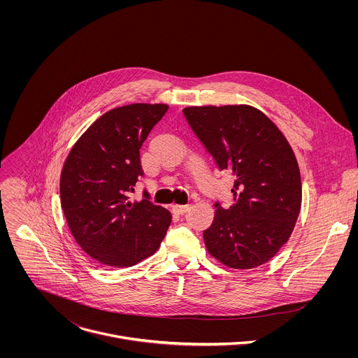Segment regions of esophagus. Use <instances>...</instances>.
Segmentation results:
<instances>
[{
  "label": "esophagus",
  "mask_w": 358,
  "mask_h": 358,
  "mask_svg": "<svg viewBox=\"0 0 358 358\" xmlns=\"http://www.w3.org/2000/svg\"><path fill=\"white\" fill-rule=\"evenodd\" d=\"M189 208H190V205H172V210H173L175 213H178V215L186 213V212L189 210Z\"/></svg>",
  "instance_id": "obj_1"
}]
</instances>
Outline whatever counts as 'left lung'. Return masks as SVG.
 I'll return each instance as SVG.
<instances>
[{"instance_id": "1", "label": "left lung", "mask_w": 358, "mask_h": 358, "mask_svg": "<svg viewBox=\"0 0 358 358\" xmlns=\"http://www.w3.org/2000/svg\"><path fill=\"white\" fill-rule=\"evenodd\" d=\"M183 114L220 171L234 176L229 209L215 203L206 250L229 267L252 268L288 241L302 204L296 157L274 122L255 107H186Z\"/></svg>"}]
</instances>
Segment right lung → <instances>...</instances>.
<instances>
[{
	"label": "right lung",
	"mask_w": 358,
	"mask_h": 358,
	"mask_svg": "<svg viewBox=\"0 0 358 358\" xmlns=\"http://www.w3.org/2000/svg\"><path fill=\"white\" fill-rule=\"evenodd\" d=\"M166 104L134 103L99 117L77 141L63 165L60 201L80 247L110 267H131L153 255L171 213L149 200L129 201L143 169L141 148Z\"/></svg>",
	"instance_id": "1"
}]
</instances>
